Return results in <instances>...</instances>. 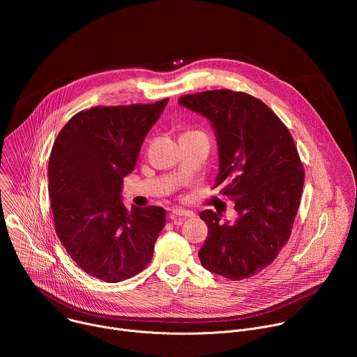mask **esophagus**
<instances>
[{
    "instance_id": "1",
    "label": "esophagus",
    "mask_w": 357,
    "mask_h": 357,
    "mask_svg": "<svg viewBox=\"0 0 357 357\" xmlns=\"http://www.w3.org/2000/svg\"><path fill=\"white\" fill-rule=\"evenodd\" d=\"M190 216H193V212L185 211V209H174V211L171 212V215H169V218H171L172 220H175V219H178V218H190Z\"/></svg>"
}]
</instances>
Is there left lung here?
<instances>
[{"mask_svg":"<svg viewBox=\"0 0 357 357\" xmlns=\"http://www.w3.org/2000/svg\"><path fill=\"white\" fill-rule=\"evenodd\" d=\"M179 103L211 121L219 149L215 188L238 213L234 223H220L219 212L200 213L208 237L199 260L229 280L256 275L288 241L299 208L305 174L294 138L268 106L243 91L186 94Z\"/></svg>","mask_w":357,"mask_h":357,"instance_id":"obj_1","label":"left lung"}]
</instances>
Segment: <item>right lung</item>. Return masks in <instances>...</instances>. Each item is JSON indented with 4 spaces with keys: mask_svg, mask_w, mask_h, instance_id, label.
I'll return each instance as SVG.
<instances>
[{
    "mask_svg": "<svg viewBox=\"0 0 357 357\" xmlns=\"http://www.w3.org/2000/svg\"><path fill=\"white\" fill-rule=\"evenodd\" d=\"M167 103L83 110L65 124L50 151L55 231L72 260L101 281L120 282L142 271L165 226L160 206L127 209L121 188Z\"/></svg>",
    "mask_w": 357,
    "mask_h": 357,
    "instance_id": "add662e5",
    "label": "right lung"
}]
</instances>
